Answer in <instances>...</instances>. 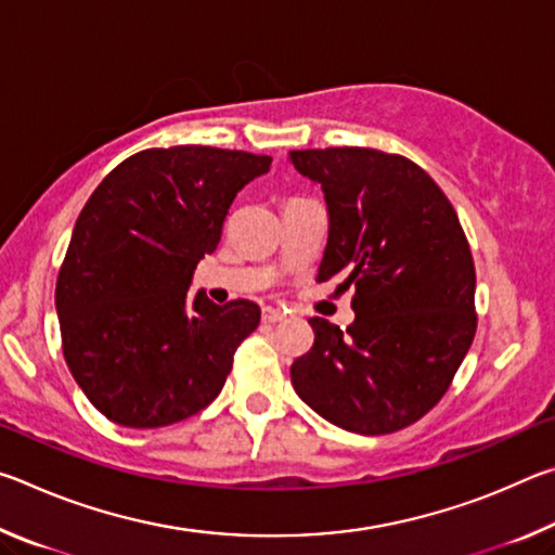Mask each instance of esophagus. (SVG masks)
<instances>
[{
    "instance_id": "obj_1",
    "label": "esophagus",
    "mask_w": 555,
    "mask_h": 555,
    "mask_svg": "<svg viewBox=\"0 0 555 555\" xmlns=\"http://www.w3.org/2000/svg\"><path fill=\"white\" fill-rule=\"evenodd\" d=\"M284 318H286V311H281V308L267 306L264 311H261V321H264V323H281Z\"/></svg>"
}]
</instances>
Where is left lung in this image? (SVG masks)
Segmentation results:
<instances>
[{
  "mask_svg": "<svg viewBox=\"0 0 555 555\" xmlns=\"http://www.w3.org/2000/svg\"><path fill=\"white\" fill-rule=\"evenodd\" d=\"M327 203L318 281L354 288V323L311 318L315 343L291 364L300 399L362 436L416 424L473 345L475 264L453 205L424 168L377 149L291 152Z\"/></svg>",
  "mask_w": 555,
  "mask_h": 555,
  "instance_id": "8db88e82",
  "label": "left lung"
}]
</instances>
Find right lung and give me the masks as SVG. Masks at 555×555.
<instances>
[{"label": "right lung", "mask_w": 555, "mask_h": 555, "mask_svg": "<svg viewBox=\"0 0 555 555\" xmlns=\"http://www.w3.org/2000/svg\"><path fill=\"white\" fill-rule=\"evenodd\" d=\"M269 156L215 146L146 149L105 176L78 215L55 284L63 354L109 421L158 428L218 397L240 343L257 331L251 300L188 296L198 261Z\"/></svg>", "instance_id": "right-lung-1"}]
</instances>
